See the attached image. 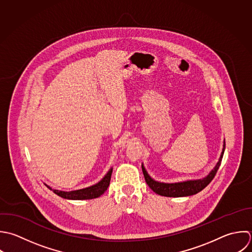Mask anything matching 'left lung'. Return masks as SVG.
<instances>
[{
    "label": "left lung",
    "instance_id": "8db88e82",
    "mask_svg": "<svg viewBox=\"0 0 252 252\" xmlns=\"http://www.w3.org/2000/svg\"><path fill=\"white\" fill-rule=\"evenodd\" d=\"M225 141L222 149V153L220 155L219 161L217 162L216 166L211 170V172L203 179H198V180H189L185 182H180V183H161L157 182L154 179H152L149 174L147 173L144 165H141L142 172L145 178V182L147 183L148 187L157 194L162 195V196H167V197H184V196H190L193 194H196L200 192L203 189H205L211 181L214 179L220 165L223 159L224 151H225Z\"/></svg>",
    "mask_w": 252,
    "mask_h": 252
}]
</instances>
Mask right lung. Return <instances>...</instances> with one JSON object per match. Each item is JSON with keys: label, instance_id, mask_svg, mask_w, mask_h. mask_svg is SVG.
<instances>
[{"label": "right lung", "instance_id": "add662e5", "mask_svg": "<svg viewBox=\"0 0 252 252\" xmlns=\"http://www.w3.org/2000/svg\"><path fill=\"white\" fill-rule=\"evenodd\" d=\"M113 168H111L108 173L104 176V178L97 184L82 189H77V190H71V191H63V190H58V189H53L51 187L45 185L49 189L53 190L54 193L57 195L68 199V200H87V199H94L99 196H101L108 189L111 181V176H112Z\"/></svg>", "mask_w": 252, "mask_h": 252}]
</instances>
